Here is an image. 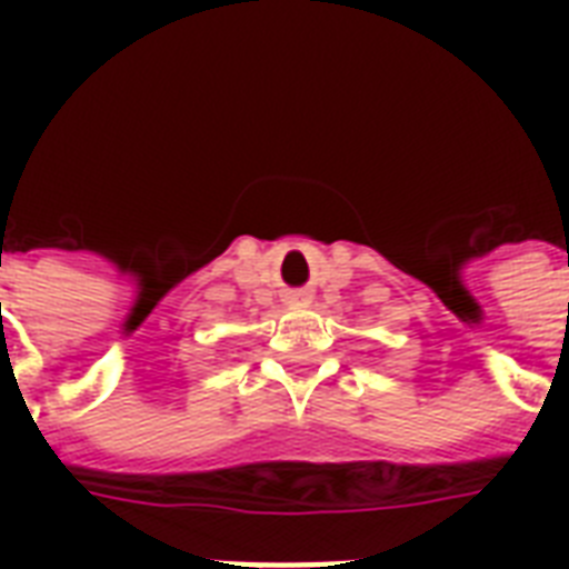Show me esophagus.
<instances>
[{
	"label": "esophagus",
	"mask_w": 569,
	"mask_h": 569,
	"mask_svg": "<svg viewBox=\"0 0 569 569\" xmlns=\"http://www.w3.org/2000/svg\"><path fill=\"white\" fill-rule=\"evenodd\" d=\"M289 303H303L307 301V292H289V298H286Z\"/></svg>",
	"instance_id": "esophagus-1"
}]
</instances>
